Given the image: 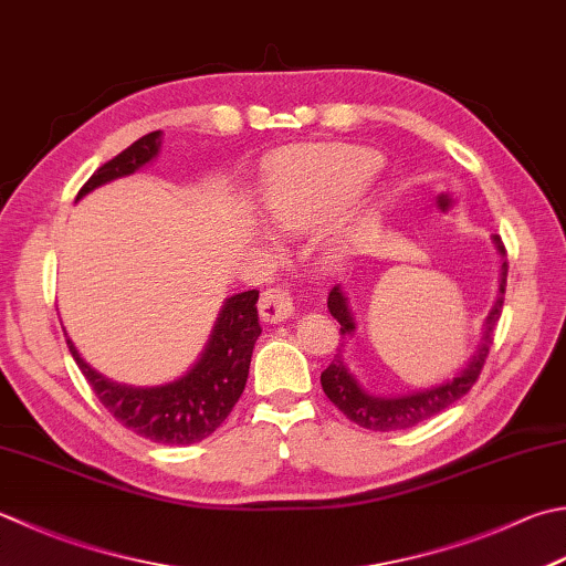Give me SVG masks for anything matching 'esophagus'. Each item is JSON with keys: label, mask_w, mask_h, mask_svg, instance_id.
Listing matches in <instances>:
<instances>
[{"label": "esophagus", "mask_w": 566, "mask_h": 566, "mask_svg": "<svg viewBox=\"0 0 566 566\" xmlns=\"http://www.w3.org/2000/svg\"><path fill=\"white\" fill-rule=\"evenodd\" d=\"M294 314V298L290 290L284 286H272V290L262 292L260 296V316L268 324H276V321H286Z\"/></svg>", "instance_id": "34e87169"}]
</instances>
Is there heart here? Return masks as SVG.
<instances>
[{
	"mask_svg": "<svg viewBox=\"0 0 566 566\" xmlns=\"http://www.w3.org/2000/svg\"><path fill=\"white\" fill-rule=\"evenodd\" d=\"M380 159L368 149H318L276 169L264 188V208L284 230H308L348 208L368 188Z\"/></svg>",
	"mask_w": 566,
	"mask_h": 566,
	"instance_id": "1",
	"label": "heart"
}]
</instances>
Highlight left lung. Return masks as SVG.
Wrapping results in <instances>:
<instances>
[{
    "label": "left lung",
    "instance_id": "obj_1",
    "mask_svg": "<svg viewBox=\"0 0 566 566\" xmlns=\"http://www.w3.org/2000/svg\"><path fill=\"white\" fill-rule=\"evenodd\" d=\"M493 240H495L497 252L505 254L503 240L497 235ZM505 280H507V262H503L501 268V292H497L491 314L485 318L481 346L473 353V358L469 360L467 368L457 375V378L441 382L437 387H429V390H417V392L395 395V397H378V395L365 392L358 385V380L350 375V370L343 365L340 356H336V360H331L328 368L321 373V387H324L328 400L334 402L340 412L350 419V422L373 431L409 429L419 422H424L429 417L444 412L449 405L459 402L461 397L475 385V380H479L485 358H489V350L493 346L495 326L497 321H501ZM328 312L340 324V336H350L353 331H356V321H353L348 298L343 296L340 286H334V290L328 292Z\"/></svg>",
    "mask_w": 566,
    "mask_h": 566
}]
</instances>
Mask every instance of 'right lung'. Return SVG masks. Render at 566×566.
<instances>
[{"instance_id": "obj_1", "label": "right lung", "mask_w": 566, "mask_h": 566, "mask_svg": "<svg viewBox=\"0 0 566 566\" xmlns=\"http://www.w3.org/2000/svg\"><path fill=\"white\" fill-rule=\"evenodd\" d=\"M159 144L161 132H149L139 137L115 159L99 166L77 191L75 201L95 191L97 186L142 169L144 164L157 157ZM258 298V290L226 298L223 312L218 314L213 334H210L198 363L179 380L157 387H132L107 380L81 358L71 338L65 340H69L71 356L85 380L91 382L97 400L122 427L144 439L159 441V444H196L226 422L245 390L254 340L262 334Z\"/></svg>"}]
</instances>
